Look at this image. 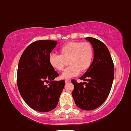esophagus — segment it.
Segmentation results:
<instances>
[{
    "label": "esophagus",
    "instance_id": "esophagus-1",
    "mask_svg": "<svg viewBox=\"0 0 131 131\" xmlns=\"http://www.w3.org/2000/svg\"><path fill=\"white\" fill-rule=\"evenodd\" d=\"M69 82V80H66V81H65V83H68Z\"/></svg>",
    "mask_w": 131,
    "mask_h": 131
}]
</instances>
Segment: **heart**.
I'll return each instance as SVG.
<instances>
[{
	"mask_svg": "<svg viewBox=\"0 0 131 131\" xmlns=\"http://www.w3.org/2000/svg\"><path fill=\"white\" fill-rule=\"evenodd\" d=\"M58 54H50L49 63L55 70L62 71L67 62L70 65L61 75V78L69 79L77 76L79 71H86L92 62L94 50L89 42L71 41L62 46Z\"/></svg>",
	"mask_w": 131,
	"mask_h": 131,
	"instance_id": "obj_1",
	"label": "heart"
}]
</instances>
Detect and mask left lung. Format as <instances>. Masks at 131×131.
Masks as SVG:
<instances>
[{"mask_svg":"<svg viewBox=\"0 0 131 131\" xmlns=\"http://www.w3.org/2000/svg\"><path fill=\"white\" fill-rule=\"evenodd\" d=\"M94 51L90 68L79 79L83 83L71 81L74 85L72 96L75 103L84 110H92L106 101L110 92L114 77V65L108 48L98 39L86 37Z\"/></svg>","mask_w":131,"mask_h":131,"instance_id":"obj_1","label":"left lung"}]
</instances>
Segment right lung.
I'll return each instance as SVG.
<instances>
[{
  "instance_id": "right-lung-1",
  "label": "right lung",
  "mask_w": 131,
  "mask_h": 131,
  "mask_svg": "<svg viewBox=\"0 0 131 131\" xmlns=\"http://www.w3.org/2000/svg\"><path fill=\"white\" fill-rule=\"evenodd\" d=\"M56 45V40L35 41L25 48L18 63L19 93L27 104L38 112L54 110L64 87V80L53 81L59 75L49 63L50 54Z\"/></svg>"
}]
</instances>
